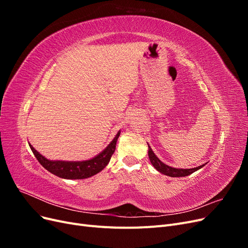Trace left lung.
Listing matches in <instances>:
<instances>
[{
  "instance_id": "left-lung-1",
  "label": "left lung",
  "mask_w": 248,
  "mask_h": 248,
  "mask_svg": "<svg viewBox=\"0 0 248 248\" xmlns=\"http://www.w3.org/2000/svg\"><path fill=\"white\" fill-rule=\"evenodd\" d=\"M148 147H149V151H148V155H149V158H150V161H151V163L153 164V167L160 171L161 174L163 175H167V176H170V177H185V176H188L190 174H192L193 171H196L198 170H200L201 168H202L205 166V164H202V166L201 167H198V168H194V169H175V168H171V167H169L167 166V164H164L163 162H161L158 157H156V155L154 154V152L152 151V149L150 148L149 144H148Z\"/></svg>"
}]
</instances>
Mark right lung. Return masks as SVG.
<instances>
[{"label":"right lung","instance_id":"1","mask_svg":"<svg viewBox=\"0 0 248 248\" xmlns=\"http://www.w3.org/2000/svg\"><path fill=\"white\" fill-rule=\"evenodd\" d=\"M120 137V131L117 133L115 139L110 144L103 150V151L97 155L94 158L86 161H52L46 159L39 154L36 150L29 144L33 154L40 162L41 166L46 169L51 174H54L60 178L64 179H86L96 175L97 172L102 170L108 166L110 160V157L114 154L116 150V145L118 138Z\"/></svg>","mask_w":248,"mask_h":248}]
</instances>
